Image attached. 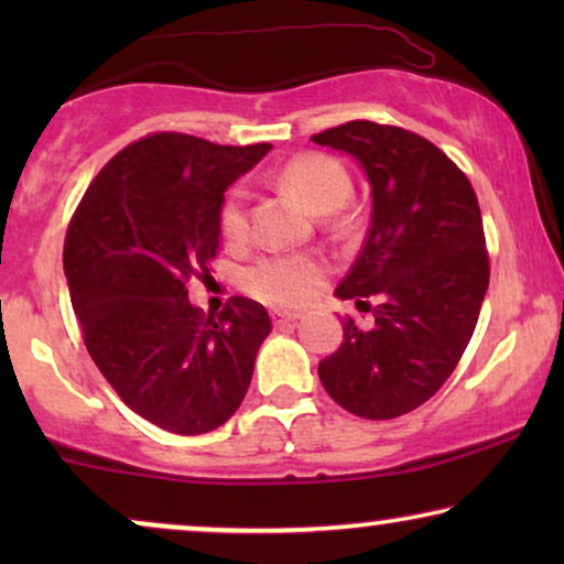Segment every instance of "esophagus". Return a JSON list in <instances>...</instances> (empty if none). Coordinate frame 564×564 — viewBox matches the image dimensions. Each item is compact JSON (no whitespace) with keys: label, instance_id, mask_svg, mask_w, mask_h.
I'll use <instances>...</instances> for the list:
<instances>
[{"label":"esophagus","instance_id":"esophagus-1","mask_svg":"<svg viewBox=\"0 0 564 564\" xmlns=\"http://www.w3.org/2000/svg\"><path fill=\"white\" fill-rule=\"evenodd\" d=\"M272 321L276 328H284V326H292V323L300 321V313H288V311H274L272 313Z\"/></svg>","mask_w":564,"mask_h":564}]
</instances>
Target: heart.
<instances>
[{
  "label": "heart",
  "mask_w": 564,
  "mask_h": 564,
  "mask_svg": "<svg viewBox=\"0 0 564 564\" xmlns=\"http://www.w3.org/2000/svg\"><path fill=\"white\" fill-rule=\"evenodd\" d=\"M280 184L303 199L313 213H330L351 195V176L341 161L328 153H303L282 169ZM220 230L228 241H243L249 234L246 192L230 189L220 205ZM326 276L318 259L305 253H267L243 269V290L261 303L276 307L305 305Z\"/></svg>",
  "instance_id": "obj_1"
}]
</instances>
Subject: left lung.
<instances>
[{
    "instance_id": "left-lung-1",
    "label": "left lung",
    "mask_w": 564,
    "mask_h": 564,
    "mask_svg": "<svg viewBox=\"0 0 564 564\" xmlns=\"http://www.w3.org/2000/svg\"><path fill=\"white\" fill-rule=\"evenodd\" d=\"M351 153L372 187V220L336 288L369 311L344 321V341L318 365L323 388L359 419L388 421L436 395L475 334L490 261L482 215L465 172L411 130L351 120L313 135Z\"/></svg>"
}]
</instances>
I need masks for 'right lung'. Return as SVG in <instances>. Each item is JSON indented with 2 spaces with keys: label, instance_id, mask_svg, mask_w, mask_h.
<instances>
[{
  "label": "right lung",
  "instance_id": "right-lung-1",
  "mask_svg": "<svg viewBox=\"0 0 564 564\" xmlns=\"http://www.w3.org/2000/svg\"><path fill=\"white\" fill-rule=\"evenodd\" d=\"M269 149L151 133L107 161L68 223L64 272L89 357L130 411L172 434H207L238 411L272 330L257 300L230 297L218 318L187 300L218 257L223 192Z\"/></svg>",
  "mask_w": 564,
  "mask_h": 564
}]
</instances>
